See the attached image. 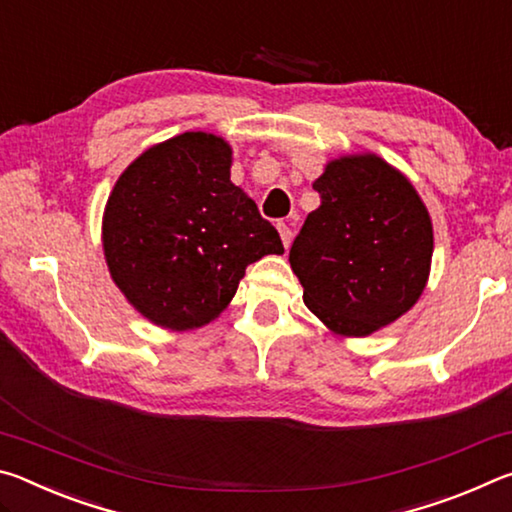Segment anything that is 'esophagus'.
Here are the masks:
<instances>
[{"label": "esophagus", "mask_w": 512, "mask_h": 512, "mask_svg": "<svg viewBox=\"0 0 512 512\" xmlns=\"http://www.w3.org/2000/svg\"><path fill=\"white\" fill-rule=\"evenodd\" d=\"M277 232H280L284 248H289V246H291V237H293L289 223H287V221H277Z\"/></svg>", "instance_id": "esophagus-1"}]
</instances>
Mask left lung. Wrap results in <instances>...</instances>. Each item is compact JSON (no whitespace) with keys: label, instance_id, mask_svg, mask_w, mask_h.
Returning <instances> with one entry per match:
<instances>
[{"label":"left lung","instance_id":"8db88e82","mask_svg":"<svg viewBox=\"0 0 512 512\" xmlns=\"http://www.w3.org/2000/svg\"><path fill=\"white\" fill-rule=\"evenodd\" d=\"M320 196L289 250L305 305L343 336L406 314L427 284L433 232L413 185L377 155L327 164Z\"/></svg>","mask_w":512,"mask_h":512}]
</instances>
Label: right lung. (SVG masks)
Wrapping results in <instances>:
<instances>
[{
  "instance_id": "right-lung-1",
  "label": "right lung",
  "mask_w": 512,
  "mask_h": 512,
  "mask_svg": "<svg viewBox=\"0 0 512 512\" xmlns=\"http://www.w3.org/2000/svg\"><path fill=\"white\" fill-rule=\"evenodd\" d=\"M221 137L183 133L121 173L103 216L112 280L155 325L210 323L237 293L246 266L282 255L277 230L230 183Z\"/></svg>"
}]
</instances>
